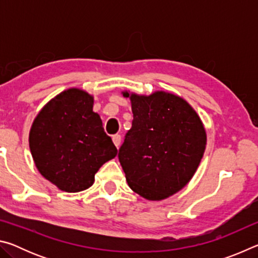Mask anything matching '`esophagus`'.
Listing matches in <instances>:
<instances>
[{"label": "esophagus", "mask_w": 258, "mask_h": 258, "mask_svg": "<svg viewBox=\"0 0 258 258\" xmlns=\"http://www.w3.org/2000/svg\"><path fill=\"white\" fill-rule=\"evenodd\" d=\"M120 141H121V137H120L119 134L113 135V137H112V142H113V145H115L117 148H119Z\"/></svg>", "instance_id": "esophagus-1"}]
</instances>
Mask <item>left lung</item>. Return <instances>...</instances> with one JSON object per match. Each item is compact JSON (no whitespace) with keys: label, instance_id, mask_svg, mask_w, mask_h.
I'll return each mask as SVG.
<instances>
[{"label":"left lung","instance_id":"8db88e82","mask_svg":"<svg viewBox=\"0 0 258 258\" xmlns=\"http://www.w3.org/2000/svg\"><path fill=\"white\" fill-rule=\"evenodd\" d=\"M132 104V127L118 159L128 186L148 200H163L195 175L206 148V131L198 113L175 94L123 92Z\"/></svg>","mask_w":258,"mask_h":258}]
</instances>
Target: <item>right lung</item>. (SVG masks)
I'll return each instance as SVG.
<instances>
[{"instance_id":"1","label":"right lung","mask_w":258,"mask_h":258,"mask_svg":"<svg viewBox=\"0 0 258 258\" xmlns=\"http://www.w3.org/2000/svg\"><path fill=\"white\" fill-rule=\"evenodd\" d=\"M94 99L81 89H68L51 99L34 119L29 149L47 181L66 192H80L117 149L93 111Z\"/></svg>"}]
</instances>
